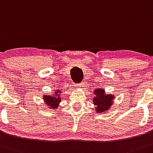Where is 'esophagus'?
<instances>
[{"mask_svg": "<svg viewBox=\"0 0 153 153\" xmlns=\"http://www.w3.org/2000/svg\"><path fill=\"white\" fill-rule=\"evenodd\" d=\"M75 88H82V87H83V85H82V83L81 84H78V85H75Z\"/></svg>", "mask_w": 153, "mask_h": 153, "instance_id": "obj_1", "label": "esophagus"}]
</instances>
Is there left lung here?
<instances>
[{"label":"left lung","instance_id":"left-lung-1","mask_svg":"<svg viewBox=\"0 0 153 153\" xmlns=\"http://www.w3.org/2000/svg\"><path fill=\"white\" fill-rule=\"evenodd\" d=\"M93 103L96 106L97 113H106L108 109H110L113 104L112 100L114 99V96L112 94H105L104 89H95L94 91Z\"/></svg>","mask_w":153,"mask_h":153}]
</instances>
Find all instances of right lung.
Listing matches in <instances>:
<instances>
[{"mask_svg": "<svg viewBox=\"0 0 153 153\" xmlns=\"http://www.w3.org/2000/svg\"><path fill=\"white\" fill-rule=\"evenodd\" d=\"M61 91L59 90L56 89L55 94H53V95H43V100L44 102L46 103L49 107L51 109H56L59 104L61 102V97H60V94Z\"/></svg>", "mask_w": 153, "mask_h": 153, "instance_id": "right-lung-1", "label": "right lung"}]
</instances>
